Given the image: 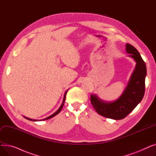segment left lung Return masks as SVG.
<instances>
[{
	"label": "left lung",
	"mask_w": 156,
	"mask_h": 156,
	"mask_svg": "<svg viewBox=\"0 0 156 156\" xmlns=\"http://www.w3.org/2000/svg\"><path fill=\"white\" fill-rule=\"evenodd\" d=\"M126 50L136 62V67L129 80L124 92L118 100L107 102L101 100L95 95H91L90 101L96 112L100 115L112 119H122L127 116L141 102L145 94L146 65L136 49L126 44Z\"/></svg>",
	"instance_id": "1"
}]
</instances>
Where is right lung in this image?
<instances>
[{"label": "right lung", "mask_w": 156, "mask_h": 156, "mask_svg": "<svg viewBox=\"0 0 156 156\" xmlns=\"http://www.w3.org/2000/svg\"><path fill=\"white\" fill-rule=\"evenodd\" d=\"M67 92H68V90L65 92V94H64V99H63V101H62V104H61V107L59 108V109L57 110L55 112H54L53 114H52L51 116H48V117H47V118H45V119H40V120H37V119H30V118H27V117H25V116H23L24 118H26L27 119H28V120H30V121H44V120H47V119H51V118H53V117H54L55 116H56L57 114H59L60 112H61V109H62V108H63V105H64V102H65V99H66V94H67Z\"/></svg>", "instance_id": "1"}]
</instances>
